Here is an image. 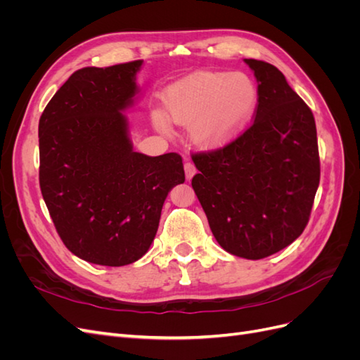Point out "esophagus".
Returning a JSON list of instances; mask_svg holds the SVG:
<instances>
[{"label":"esophagus","instance_id":"esophagus-1","mask_svg":"<svg viewBox=\"0 0 360 360\" xmlns=\"http://www.w3.org/2000/svg\"><path fill=\"white\" fill-rule=\"evenodd\" d=\"M195 172H197V168H195L193 163L189 162V160L184 162V174H186L188 180H191L195 176Z\"/></svg>","mask_w":360,"mask_h":360}]
</instances>
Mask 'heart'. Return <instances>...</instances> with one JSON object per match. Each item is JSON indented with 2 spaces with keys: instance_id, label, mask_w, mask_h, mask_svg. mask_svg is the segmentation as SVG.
Masks as SVG:
<instances>
[{
  "instance_id": "b5f03b06",
  "label": "heart",
  "mask_w": 360,
  "mask_h": 360,
  "mask_svg": "<svg viewBox=\"0 0 360 360\" xmlns=\"http://www.w3.org/2000/svg\"><path fill=\"white\" fill-rule=\"evenodd\" d=\"M257 89L243 73L197 72L174 84L165 94V111L171 122L192 126V135L204 147L230 143L252 117ZM162 132H169L168 120L155 115Z\"/></svg>"
}]
</instances>
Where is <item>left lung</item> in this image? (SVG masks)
I'll list each match as a JSON object with an SVG mask.
<instances>
[{"instance_id":"left-lung-1","label":"left lung","mask_w":360,"mask_h":360,"mask_svg":"<svg viewBox=\"0 0 360 360\" xmlns=\"http://www.w3.org/2000/svg\"><path fill=\"white\" fill-rule=\"evenodd\" d=\"M258 81L252 124L221 148L192 153V188L226 252L261 259L291 245L308 225L320 183L317 129L285 76L245 60Z\"/></svg>"}]
</instances>
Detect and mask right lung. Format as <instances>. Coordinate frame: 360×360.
<instances>
[{
	"label": "right lung",
	"instance_id": "add662e5",
	"mask_svg": "<svg viewBox=\"0 0 360 360\" xmlns=\"http://www.w3.org/2000/svg\"><path fill=\"white\" fill-rule=\"evenodd\" d=\"M143 60L84 68L53 94L39 122V181L56 230L72 254L120 267L143 257L163 201L184 181L179 153L134 151L122 114Z\"/></svg>",
	"mask_w": 360,
	"mask_h": 360
}]
</instances>
